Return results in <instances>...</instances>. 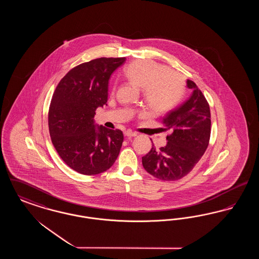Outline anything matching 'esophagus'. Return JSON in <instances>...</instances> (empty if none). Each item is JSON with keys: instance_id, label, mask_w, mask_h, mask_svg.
Returning <instances> with one entry per match:
<instances>
[{"instance_id": "obj_1", "label": "esophagus", "mask_w": 259, "mask_h": 259, "mask_svg": "<svg viewBox=\"0 0 259 259\" xmlns=\"http://www.w3.org/2000/svg\"><path fill=\"white\" fill-rule=\"evenodd\" d=\"M124 136H125V137H127V138H132V137H136V136H137V133H135V132H132L131 130H127V131H125V132H124Z\"/></svg>"}]
</instances>
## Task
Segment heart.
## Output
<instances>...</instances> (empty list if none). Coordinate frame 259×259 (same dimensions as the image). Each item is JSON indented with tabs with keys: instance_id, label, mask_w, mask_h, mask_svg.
I'll use <instances>...</instances> for the list:
<instances>
[{
	"instance_id": "b5f03b06",
	"label": "heart",
	"mask_w": 259,
	"mask_h": 259,
	"mask_svg": "<svg viewBox=\"0 0 259 259\" xmlns=\"http://www.w3.org/2000/svg\"><path fill=\"white\" fill-rule=\"evenodd\" d=\"M125 76L143 89L148 108L155 112L172 109L185 93V82L161 64L151 60H138L124 70Z\"/></svg>"
}]
</instances>
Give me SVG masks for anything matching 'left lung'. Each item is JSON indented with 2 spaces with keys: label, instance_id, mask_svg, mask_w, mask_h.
Instances as JSON below:
<instances>
[{
  "label": "left lung",
  "instance_id": "8db88e82",
  "mask_svg": "<svg viewBox=\"0 0 259 259\" xmlns=\"http://www.w3.org/2000/svg\"><path fill=\"white\" fill-rule=\"evenodd\" d=\"M192 90L190 97L169 111L163 118L167 145L159 149L152 147L142 163L147 172L162 181H177L190 172L209 146L210 136L209 106L197 85L187 79Z\"/></svg>",
  "mask_w": 259,
  "mask_h": 259
}]
</instances>
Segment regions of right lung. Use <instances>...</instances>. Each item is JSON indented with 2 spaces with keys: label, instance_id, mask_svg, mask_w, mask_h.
Segmentation results:
<instances>
[{
  "label": "right lung",
  "instance_id": "right-lung-1",
  "mask_svg": "<svg viewBox=\"0 0 259 259\" xmlns=\"http://www.w3.org/2000/svg\"><path fill=\"white\" fill-rule=\"evenodd\" d=\"M126 60L98 58L66 74L50 102L49 128L62 160L75 172L97 175L110 169L123 142L122 131L95 123V111L108 102L111 74Z\"/></svg>",
  "mask_w": 259,
  "mask_h": 259
}]
</instances>
